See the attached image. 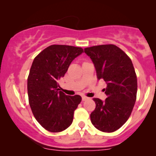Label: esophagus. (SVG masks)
<instances>
[{
  "label": "esophagus",
  "instance_id": "34e87169",
  "mask_svg": "<svg viewBox=\"0 0 156 156\" xmlns=\"http://www.w3.org/2000/svg\"><path fill=\"white\" fill-rule=\"evenodd\" d=\"M88 99H89V98H88V97H87V96H84V95L82 96V101H87V100H88Z\"/></svg>",
  "mask_w": 156,
  "mask_h": 156
}]
</instances>
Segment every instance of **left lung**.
I'll return each instance as SVG.
<instances>
[{"label":"left lung","instance_id":"left-lung-1","mask_svg":"<svg viewBox=\"0 0 156 156\" xmlns=\"http://www.w3.org/2000/svg\"><path fill=\"white\" fill-rule=\"evenodd\" d=\"M92 59L98 80H105L107 98H93L95 109L91 113L92 125L101 131L112 133L126 122L133 110L137 93V78L128 55L114 44L84 49Z\"/></svg>","mask_w":156,"mask_h":156}]
</instances>
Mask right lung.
I'll list each match as a JSON object with an SVG mask.
<instances>
[{
	"mask_svg": "<svg viewBox=\"0 0 156 156\" xmlns=\"http://www.w3.org/2000/svg\"><path fill=\"white\" fill-rule=\"evenodd\" d=\"M83 52L79 47L53 44L34 59L28 77V101L36 119L48 131L61 132L72 124L81 97L58 91V80Z\"/></svg>",
	"mask_w": 156,
	"mask_h": 156,
	"instance_id": "add662e5",
	"label": "right lung"
}]
</instances>
